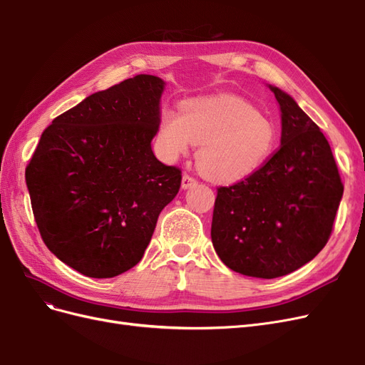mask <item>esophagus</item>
Listing matches in <instances>:
<instances>
[{
  "label": "esophagus",
  "instance_id": "34e87169",
  "mask_svg": "<svg viewBox=\"0 0 365 365\" xmlns=\"http://www.w3.org/2000/svg\"><path fill=\"white\" fill-rule=\"evenodd\" d=\"M196 180L195 178H192V176L190 175H184L182 176V189L184 190H187V189H192V187H195L196 185Z\"/></svg>",
  "mask_w": 365,
  "mask_h": 365
}]
</instances>
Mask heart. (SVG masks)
<instances>
[{"label": "heart", "mask_w": 365, "mask_h": 365, "mask_svg": "<svg viewBox=\"0 0 365 365\" xmlns=\"http://www.w3.org/2000/svg\"><path fill=\"white\" fill-rule=\"evenodd\" d=\"M164 157L176 160L200 145L196 161L208 178L235 182L267 163L277 146V126L251 103L235 96L187 102L165 111L160 126Z\"/></svg>", "instance_id": "b5f03b06"}]
</instances>
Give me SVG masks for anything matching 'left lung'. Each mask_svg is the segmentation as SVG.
Returning <instances> with one entry per match:
<instances>
[{
	"mask_svg": "<svg viewBox=\"0 0 365 365\" xmlns=\"http://www.w3.org/2000/svg\"><path fill=\"white\" fill-rule=\"evenodd\" d=\"M280 106V148L247 180L217 189L212 242L230 269L275 279L311 262L332 233L342 187L323 132L294 98Z\"/></svg>",
	"mask_w": 365,
	"mask_h": 365,
	"instance_id": "8db88e82",
	"label": "left lung"
}]
</instances>
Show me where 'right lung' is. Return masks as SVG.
I'll return each mask as SVG.
<instances>
[{
  "label": "right lung",
  "mask_w": 365,
  "mask_h": 365,
  "mask_svg": "<svg viewBox=\"0 0 365 365\" xmlns=\"http://www.w3.org/2000/svg\"><path fill=\"white\" fill-rule=\"evenodd\" d=\"M165 82L140 74L97 91L42 132L26 169L47 248L77 272L111 279L141 260L181 170L153 155Z\"/></svg>",
  "instance_id": "obj_1"
}]
</instances>
